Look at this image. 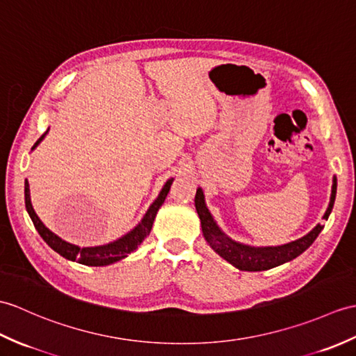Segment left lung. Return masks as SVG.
Masks as SVG:
<instances>
[{
	"instance_id": "8db88e82",
	"label": "left lung",
	"mask_w": 356,
	"mask_h": 356,
	"mask_svg": "<svg viewBox=\"0 0 356 356\" xmlns=\"http://www.w3.org/2000/svg\"><path fill=\"white\" fill-rule=\"evenodd\" d=\"M335 194H337V179L334 177L332 194H330L327 211L323 216L325 220H327L330 211L334 208ZM195 209L202 221V230L206 241L209 243V245L221 256V258H225L227 262L232 264L234 267L239 270H245V271L268 270L297 258V256L303 253L314 241H316V238L321 232V229L325 227L323 225H317L308 235H305L303 238L297 239V241H293L285 245L250 247V245L235 243L221 232L217 226V222L213 221L211 212L208 211V208H206L203 191L200 188H198L195 193Z\"/></svg>"
}]
</instances>
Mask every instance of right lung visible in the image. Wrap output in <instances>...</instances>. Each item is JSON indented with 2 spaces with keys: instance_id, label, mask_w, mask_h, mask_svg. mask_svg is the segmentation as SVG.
Instances as JSON below:
<instances>
[{
  "instance_id": "1",
  "label": "right lung",
  "mask_w": 356,
  "mask_h": 356,
  "mask_svg": "<svg viewBox=\"0 0 356 356\" xmlns=\"http://www.w3.org/2000/svg\"><path fill=\"white\" fill-rule=\"evenodd\" d=\"M44 136H45V134L36 140V144L33 145V148H35L40 143V140L44 139ZM171 184H172V179H170L167 184H165L159 197L156 198L154 203L150 206V209L147 211L144 218L140 220V222L134 230H130L127 235H124L122 238L117 239V241L106 244V245H98V247H83V249H80V247H77V245L63 241L62 238H59L56 234H53L48 227H45V225L39 220L35 209H33V206H31L30 188H29L27 180H26V208H27L29 216L33 221V225H35L36 230L39 232V235L42 236L44 241L49 247H51L54 252H57L66 259L77 261L79 264H83V266L103 267V266H109V264H113L122 258H126L129 253L136 250L138 245L144 241V238L150 234L156 213H158L162 203L165 202V197H167V194L170 193Z\"/></svg>"
}]
</instances>
